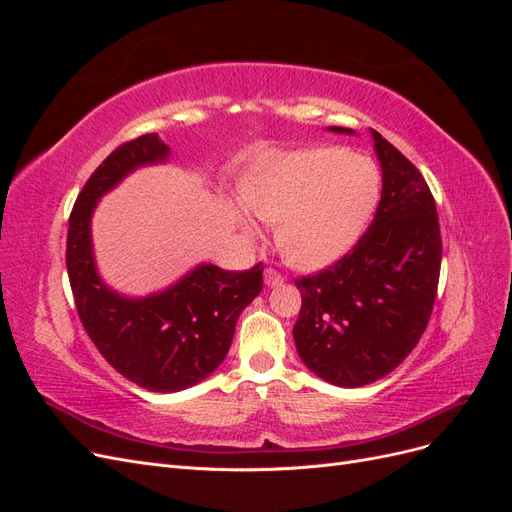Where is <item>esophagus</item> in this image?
Masks as SVG:
<instances>
[{"instance_id": "1", "label": "esophagus", "mask_w": 512, "mask_h": 512, "mask_svg": "<svg viewBox=\"0 0 512 512\" xmlns=\"http://www.w3.org/2000/svg\"><path fill=\"white\" fill-rule=\"evenodd\" d=\"M284 282V275L275 269H265V284L267 286H280Z\"/></svg>"}]
</instances>
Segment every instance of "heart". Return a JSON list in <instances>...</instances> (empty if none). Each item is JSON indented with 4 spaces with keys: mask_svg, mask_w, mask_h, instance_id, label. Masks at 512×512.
Listing matches in <instances>:
<instances>
[{
    "mask_svg": "<svg viewBox=\"0 0 512 512\" xmlns=\"http://www.w3.org/2000/svg\"><path fill=\"white\" fill-rule=\"evenodd\" d=\"M243 200L275 224L277 247L292 267L316 271L363 235L380 200V170L342 147L271 153L252 170Z\"/></svg>",
    "mask_w": 512,
    "mask_h": 512,
    "instance_id": "heart-1",
    "label": "heart"
}]
</instances>
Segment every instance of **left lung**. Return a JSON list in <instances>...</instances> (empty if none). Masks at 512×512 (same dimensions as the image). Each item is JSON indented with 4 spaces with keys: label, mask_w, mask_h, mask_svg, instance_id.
I'll list each match as a JSON object with an SVG mask.
<instances>
[{
    "label": "left lung",
    "mask_w": 512,
    "mask_h": 512,
    "mask_svg": "<svg viewBox=\"0 0 512 512\" xmlns=\"http://www.w3.org/2000/svg\"><path fill=\"white\" fill-rule=\"evenodd\" d=\"M335 132H350L333 128ZM382 194L365 235L331 267L294 280L301 361L335 386L384 378L414 350L436 303L442 237L436 200L418 168L371 130Z\"/></svg>",
    "instance_id": "8db88e82"
}]
</instances>
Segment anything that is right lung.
I'll list each match as a JSON object with an SVG mask.
<instances>
[{
	"label": "right lung",
	"instance_id": "1",
	"mask_svg": "<svg viewBox=\"0 0 512 512\" xmlns=\"http://www.w3.org/2000/svg\"><path fill=\"white\" fill-rule=\"evenodd\" d=\"M158 134L121 143L83 185L70 213L66 267L87 335L123 378L153 393H177L205 380L230 348L239 314L262 290V265L224 271L200 265L147 299L108 290L96 273L89 222L98 198L136 166L168 156Z\"/></svg>",
	"mask_w": 512,
	"mask_h": 512
}]
</instances>
